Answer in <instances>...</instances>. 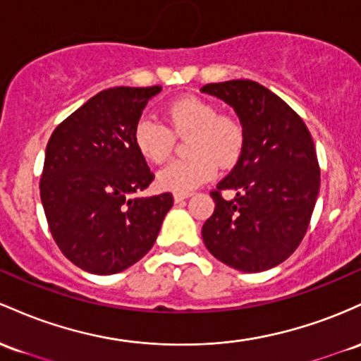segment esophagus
I'll use <instances>...</instances> for the list:
<instances>
[{"mask_svg":"<svg viewBox=\"0 0 361 361\" xmlns=\"http://www.w3.org/2000/svg\"><path fill=\"white\" fill-rule=\"evenodd\" d=\"M189 196H191V192H173V200H176V202L188 200Z\"/></svg>","mask_w":361,"mask_h":361,"instance_id":"esophagus-1","label":"esophagus"}]
</instances>
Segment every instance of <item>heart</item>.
Instances as JSON below:
<instances>
[{
  "label": "heart",
  "instance_id": "heart-1",
  "mask_svg": "<svg viewBox=\"0 0 361 361\" xmlns=\"http://www.w3.org/2000/svg\"><path fill=\"white\" fill-rule=\"evenodd\" d=\"M167 126L153 117H141L133 129L140 155L152 164L170 157L176 136H188L189 157L173 160L159 173V185L173 192H191L214 176L216 165L230 167L245 145L244 126L233 116L218 114L216 105L200 97H180L165 107Z\"/></svg>",
  "mask_w": 361,
  "mask_h": 361
}]
</instances>
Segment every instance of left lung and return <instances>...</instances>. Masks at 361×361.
Returning <instances> with one entry per match:
<instances>
[{
	"label": "left lung",
	"instance_id": "8db88e82",
	"mask_svg": "<svg viewBox=\"0 0 361 361\" xmlns=\"http://www.w3.org/2000/svg\"><path fill=\"white\" fill-rule=\"evenodd\" d=\"M201 92L237 112L245 145L232 172L212 192L214 212L202 225L206 249L244 273L286 261L309 228L321 169L302 117L252 80L208 83ZM231 194L224 198L221 192Z\"/></svg>",
	"mask_w": 361,
	"mask_h": 361
}]
</instances>
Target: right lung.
<instances>
[{
	"label": "right lung",
	"mask_w": 361,
	"mask_h": 361,
	"mask_svg": "<svg viewBox=\"0 0 361 361\" xmlns=\"http://www.w3.org/2000/svg\"><path fill=\"white\" fill-rule=\"evenodd\" d=\"M160 90L155 85L97 93L49 137L40 201L61 252L88 273L114 274L140 261L173 204L170 192L135 197L155 176L133 129Z\"/></svg>",
	"instance_id": "1"
}]
</instances>
